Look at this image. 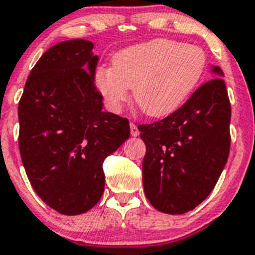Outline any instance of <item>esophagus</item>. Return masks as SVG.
<instances>
[{
	"mask_svg": "<svg viewBox=\"0 0 255 255\" xmlns=\"http://www.w3.org/2000/svg\"><path fill=\"white\" fill-rule=\"evenodd\" d=\"M130 132H131L132 136H138L139 135V130H138V126L134 123L130 124Z\"/></svg>",
	"mask_w": 255,
	"mask_h": 255,
	"instance_id": "obj_1",
	"label": "esophagus"
}]
</instances>
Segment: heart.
<instances>
[{
  "mask_svg": "<svg viewBox=\"0 0 255 255\" xmlns=\"http://www.w3.org/2000/svg\"><path fill=\"white\" fill-rule=\"evenodd\" d=\"M207 66L205 50L169 39L135 44L112 57V67L95 73V85L112 111L129 99L150 117L173 113L194 91Z\"/></svg>",
  "mask_w": 255,
  "mask_h": 255,
  "instance_id": "1",
  "label": "heart"
}]
</instances>
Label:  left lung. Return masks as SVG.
Masks as SVG:
<instances>
[{"mask_svg": "<svg viewBox=\"0 0 255 255\" xmlns=\"http://www.w3.org/2000/svg\"><path fill=\"white\" fill-rule=\"evenodd\" d=\"M165 119L139 125L146 144L143 189L153 207L180 215L215 188L231 147V103L222 69Z\"/></svg>", "mask_w": 255, "mask_h": 255, "instance_id": "1", "label": "left lung"}]
</instances>
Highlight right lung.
Listing matches in <instances>:
<instances>
[{
  "instance_id": "add662e5",
  "label": "right lung",
  "mask_w": 255,
  "mask_h": 255,
  "mask_svg": "<svg viewBox=\"0 0 255 255\" xmlns=\"http://www.w3.org/2000/svg\"><path fill=\"white\" fill-rule=\"evenodd\" d=\"M88 40L45 52L19 100V151L41 201L64 215L91 210L104 193L103 161L130 136L129 120L103 112L99 57Z\"/></svg>"
}]
</instances>
